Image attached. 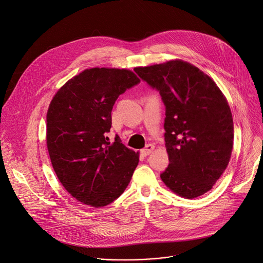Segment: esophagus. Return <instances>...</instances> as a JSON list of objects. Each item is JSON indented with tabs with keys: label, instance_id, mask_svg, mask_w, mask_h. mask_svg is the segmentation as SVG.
<instances>
[{
	"label": "esophagus",
	"instance_id": "34e87169",
	"mask_svg": "<svg viewBox=\"0 0 263 263\" xmlns=\"http://www.w3.org/2000/svg\"><path fill=\"white\" fill-rule=\"evenodd\" d=\"M153 149H154V146H153L152 144H147V145L145 146V148H143V149L141 150V153H142L144 156H147V155H149V154L153 151Z\"/></svg>",
	"mask_w": 263,
	"mask_h": 263
}]
</instances>
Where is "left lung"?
I'll return each instance as SVG.
<instances>
[{
    "label": "left lung",
    "instance_id": "left-lung-1",
    "mask_svg": "<svg viewBox=\"0 0 263 263\" xmlns=\"http://www.w3.org/2000/svg\"><path fill=\"white\" fill-rule=\"evenodd\" d=\"M135 71L160 92L166 108L170 164L162 180L186 199L211 191L227 168L233 146V119L225 96L207 74L180 60Z\"/></svg>",
    "mask_w": 263,
    "mask_h": 263
}]
</instances>
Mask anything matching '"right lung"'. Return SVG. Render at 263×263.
Returning a JSON list of instances; mask_svg holds the SVG:
<instances>
[{"mask_svg":"<svg viewBox=\"0 0 263 263\" xmlns=\"http://www.w3.org/2000/svg\"><path fill=\"white\" fill-rule=\"evenodd\" d=\"M140 80L126 69L91 68L69 80L52 98L46 115L50 162L65 190L78 201L102 207L127 187L139 163L112 127V109L120 94Z\"/></svg>","mask_w":263,"mask_h":263,"instance_id":"add662e5","label":"right lung"}]
</instances>
